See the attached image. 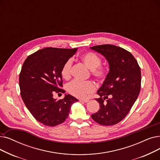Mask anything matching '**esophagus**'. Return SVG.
<instances>
[{
  "instance_id": "1",
  "label": "esophagus",
  "mask_w": 160,
  "mask_h": 160,
  "mask_svg": "<svg viewBox=\"0 0 160 160\" xmlns=\"http://www.w3.org/2000/svg\"><path fill=\"white\" fill-rule=\"evenodd\" d=\"M80 101L83 102H89V100L88 99H80Z\"/></svg>"
}]
</instances>
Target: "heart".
<instances>
[{"label":"heart","instance_id":"b5f03b06","mask_svg":"<svg viewBox=\"0 0 160 160\" xmlns=\"http://www.w3.org/2000/svg\"><path fill=\"white\" fill-rule=\"evenodd\" d=\"M82 59L85 65L92 71V74L97 78H102L105 75V70L99 67L101 63V58L93 52H88L82 55ZM72 61L68 59L61 68V76L65 79L70 78L71 74ZM95 86L92 82H82L78 80H74L67 85V92L72 95L84 98L88 94L95 91Z\"/></svg>","mask_w":160,"mask_h":160}]
</instances>
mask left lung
Instances as JSON below:
<instances>
[{
  "label": "left lung",
  "mask_w": 160,
  "mask_h": 160,
  "mask_svg": "<svg viewBox=\"0 0 160 160\" xmlns=\"http://www.w3.org/2000/svg\"><path fill=\"white\" fill-rule=\"evenodd\" d=\"M90 49L101 53L109 65V72L97 91L99 98L95 99L100 109L92 118L102 126H112L126 117L137 99L141 68L133 55L122 48L105 44Z\"/></svg>",
  "instance_id": "1"
}]
</instances>
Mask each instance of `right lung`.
<instances>
[{"label":"right lung","mask_w":160,"mask_h":160,"mask_svg":"<svg viewBox=\"0 0 160 160\" xmlns=\"http://www.w3.org/2000/svg\"><path fill=\"white\" fill-rule=\"evenodd\" d=\"M78 48H46L27 57L19 74L21 96L29 112L37 121L47 126L61 124L68 118L71 105L78 100L65 94L63 99L53 98L61 89V68Z\"/></svg>","instance_id":"obj_1"}]
</instances>
